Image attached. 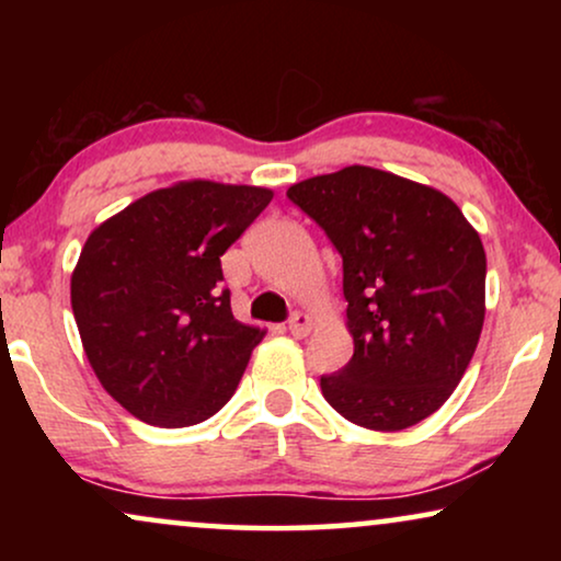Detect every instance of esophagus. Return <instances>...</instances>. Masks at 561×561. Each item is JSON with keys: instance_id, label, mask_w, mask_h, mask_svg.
I'll return each instance as SVG.
<instances>
[{"instance_id": "34e87169", "label": "esophagus", "mask_w": 561, "mask_h": 561, "mask_svg": "<svg viewBox=\"0 0 561 561\" xmlns=\"http://www.w3.org/2000/svg\"><path fill=\"white\" fill-rule=\"evenodd\" d=\"M311 327H313V317L306 311H296L288 321V332L294 336H306L311 332Z\"/></svg>"}]
</instances>
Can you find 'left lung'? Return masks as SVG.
Masks as SVG:
<instances>
[{
	"mask_svg": "<svg viewBox=\"0 0 561 561\" xmlns=\"http://www.w3.org/2000/svg\"><path fill=\"white\" fill-rule=\"evenodd\" d=\"M288 198L342 255L355 355L321 378L336 413L401 432L455 393L485 321V248L439 188L370 165L294 183Z\"/></svg>",
	"mask_w": 561,
	"mask_h": 561,
	"instance_id": "obj_1",
	"label": "left lung"
}]
</instances>
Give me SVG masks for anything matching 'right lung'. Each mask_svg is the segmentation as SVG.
I'll return each instance as SVG.
<instances>
[{"instance_id": "add662e5", "label": "right lung", "mask_w": 561, "mask_h": 561, "mask_svg": "<svg viewBox=\"0 0 561 561\" xmlns=\"http://www.w3.org/2000/svg\"><path fill=\"white\" fill-rule=\"evenodd\" d=\"M271 198L263 186L179 181L89 234L71 273L76 327L102 388L135 419L194 426L234 396L265 329L232 317L219 257Z\"/></svg>"}]
</instances>
